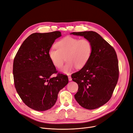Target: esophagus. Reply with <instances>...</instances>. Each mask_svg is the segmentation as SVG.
Listing matches in <instances>:
<instances>
[{"mask_svg":"<svg viewBox=\"0 0 133 133\" xmlns=\"http://www.w3.org/2000/svg\"><path fill=\"white\" fill-rule=\"evenodd\" d=\"M68 80H69V81H71L72 80V78H71V76H68Z\"/></svg>","mask_w":133,"mask_h":133,"instance_id":"1","label":"esophagus"}]
</instances>
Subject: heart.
<instances>
[{"mask_svg":"<svg viewBox=\"0 0 133 133\" xmlns=\"http://www.w3.org/2000/svg\"><path fill=\"white\" fill-rule=\"evenodd\" d=\"M55 47L57 49L51 48L49 50V58L52 64L59 68L64 64L66 57L67 62L60 70L66 74H70L75 67L78 69L84 67L93 52V46L89 40L69 36L58 41Z\"/></svg>","mask_w":133,"mask_h":133,"instance_id":"obj_1","label":"heart"}]
</instances>
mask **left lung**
<instances>
[{"label":"left lung","mask_w":133,"mask_h":133,"mask_svg":"<svg viewBox=\"0 0 133 133\" xmlns=\"http://www.w3.org/2000/svg\"><path fill=\"white\" fill-rule=\"evenodd\" d=\"M71 34L83 37L93 46V52L87 64L79 71L72 74L78 83L74 97L81 106L94 109L107 103L111 98L118 78L116 53L100 34L93 31L73 32Z\"/></svg>","instance_id":"obj_1"}]
</instances>
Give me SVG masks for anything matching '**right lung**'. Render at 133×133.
<instances>
[{"instance_id": "1", "label": "right lung", "mask_w": 133, "mask_h": 133, "mask_svg": "<svg viewBox=\"0 0 133 133\" xmlns=\"http://www.w3.org/2000/svg\"><path fill=\"white\" fill-rule=\"evenodd\" d=\"M60 31L34 33L20 47L13 61V74L17 92L26 105L37 111L51 108L60 90L68 82L67 76L57 73L49 58L48 51Z\"/></svg>"}]
</instances>
